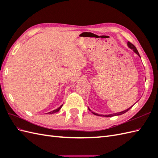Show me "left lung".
Wrapping results in <instances>:
<instances>
[{
    "mask_svg": "<svg viewBox=\"0 0 158 158\" xmlns=\"http://www.w3.org/2000/svg\"><path fill=\"white\" fill-rule=\"evenodd\" d=\"M127 45H128V47H129V48L130 49H132L133 51H134V52H135V53H136L138 56H139L140 57V55H139V53H138V50L136 49V47L133 44H132L131 42H129V41H128V43H127ZM132 106H131L130 108H128V109H126V110H125V111H121V112H118V113H113V114H98V113H94V112H92V111H91V110L89 109V108L88 107V109L90 111H92V113H93V114H95V115H98V116H102V117H113V116H117V115H121V114H124V113H125L126 112H127L129 109H130L131 108H132Z\"/></svg>",
    "mask_w": 158,
    "mask_h": 158,
    "instance_id": "1",
    "label": "left lung"
}]
</instances>
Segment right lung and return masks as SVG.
Here are the masks:
<instances>
[{
    "label": "right lung",
    "instance_id": "1",
    "mask_svg": "<svg viewBox=\"0 0 158 158\" xmlns=\"http://www.w3.org/2000/svg\"><path fill=\"white\" fill-rule=\"evenodd\" d=\"M62 106H63V105H62V106H60L59 108H57L56 109H55V110H53V111H51V112H49V113H47V114H53V113H56V112L59 111V110L61 109Z\"/></svg>",
    "mask_w": 158,
    "mask_h": 158
}]
</instances>
